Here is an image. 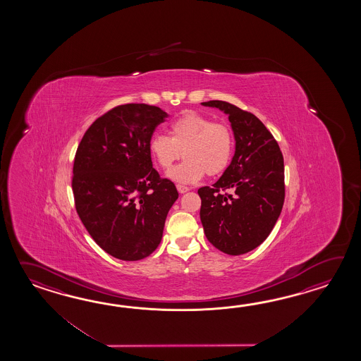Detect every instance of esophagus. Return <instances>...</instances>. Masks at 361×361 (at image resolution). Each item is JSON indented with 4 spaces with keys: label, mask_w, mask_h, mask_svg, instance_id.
<instances>
[{
    "label": "esophagus",
    "mask_w": 361,
    "mask_h": 361,
    "mask_svg": "<svg viewBox=\"0 0 361 361\" xmlns=\"http://www.w3.org/2000/svg\"><path fill=\"white\" fill-rule=\"evenodd\" d=\"M177 190L179 193H185V192L190 191V187L183 185V184H177Z\"/></svg>",
    "instance_id": "obj_1"
}]
</instances>
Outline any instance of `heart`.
<instances>
[{
  "label": "heart",
  "mask_w": 361,
  "mask_h": 361,
  "mask_svg": "<svg viewBox=\"0 0 361 361\" xmlns=\"http://www.w3.org/2000/svg\"><path fill=\"white\" fill-rule=\"evenodd\" d=\"M169 134L170 137L154 134L148 149L157 166L165 171L171 169L183 154L185 160L170 173L174 180L193 183L205 173L215 177L228 168L235 149L233 133L228 125L187 112L170 123Z\"/></svg>",
  "instance_id": "b5f03b06"
}]
</instances>
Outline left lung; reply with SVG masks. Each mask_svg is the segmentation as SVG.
I'll return each mask as SVG.
<instances>
[{"label": "left lung", "mask_w": 361, "mask_h": 361, "mask_svg": "<svg viewBox=\"0 0 361 361\" xmlns=\"http://www.w3.org/2000/svg\"><path fill=\"white\" fill-rule=\"evenodd\" d=\"M228 115L236 140L230 166L201 187L200 218L209 243L230 255L261 245L284 205V157L276 139L253 114L223 100L201 103Z\"/></svg>", "instance_id": "left-lung-1"}]
</instances>
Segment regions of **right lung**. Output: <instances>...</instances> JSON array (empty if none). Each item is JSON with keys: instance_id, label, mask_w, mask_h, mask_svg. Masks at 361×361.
<instances>
[{"instance_id": "obj_1", "label": "right lung", "mask_w": 361, "mask_h": 361, "mask_svg": "<svg viewBox=\"0 0 361 361\" xmlns=\"http://www.w3.org/2000/svg\"><path fill=\"white\" fill-rule=\"evenodd\" d=\"M168 114L143 103L123 104L98 117L77 147L72 191L92 240L121 261H139L160 244L176 184L152 166L148 149Z\"/></svg>"}]
</instances>
